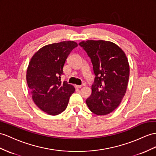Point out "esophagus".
I'll list each match as a JSON object with an SVG mask.
<instances>
[{
	"mask_svg": "<svg viewBox=\"0 0 156 156\" xmlns=\"http://www.w3.org/2000/svg\"><path fill=\"white\" fill-rule=\"evenodd\" d=\"M75 87H76V88H81V87H82V85H76Z\"/></svg>",
	"mask_w": 156,
	"mask_h": 156,
	"instance_id": "obj_1",
	"label": "esophagus"
}]
</instances>
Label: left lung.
<instances>
[{"label": "left lung", "mask_w": 156, "mask_h": 156, "mask_svg": "<svg viewBox=\"0 0 156 156\" xmlns=\"http://www.w3.org/2000/svg\"><path fill=\"white\" fill-rule=\"evenodd\" d=\"M91 58L95 75L86 104L91 112L105 115L117 108L125 96L130 74L126 54L116 44L104 40L79 43Z\"/></svg>", "instance_id": "left-lung-1"}]
</instances>
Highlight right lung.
I'll return each instance as SVG.
<instances>
[{
  "label": "right lung",
  "mask_w": 156,
  "mask_h": 156,
  "mask_svg": "<svg viewBox=\"0 0 156 156\" xmlns=\"http://www.w3.org/2000/svg\"><path fill=\"white\" fill-rule=\"evenodd\" d=\"M78 43L65 41L41 47L31 57L27 66L26 80L35 104L50 115L66 109L75 88L61 82L66 60Z\"/></svg>",
  "instance_id": "1"
}]
</instances>
